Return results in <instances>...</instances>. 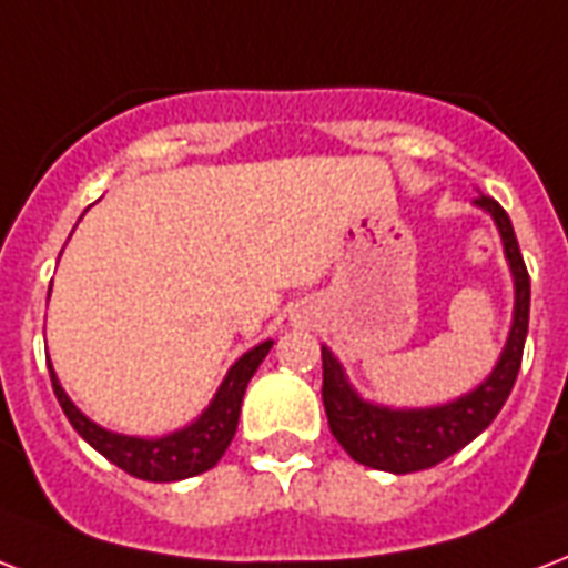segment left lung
<instances>
[{
  "instance_id": "1",
  "label": "left lung",
  "mask_w": 568,
  "mask_h": 568,
  "mask_svg": "<svg viewBox=\"0 0 568 568\" xmlns=\"http://www.w3.org/2000/svg\"><path fill=\"white\" fill-rule=\"evenodd\" d=\"M474 205L483 207L495 220L506 265L513 274V324L506 333L500 357L486 378L456 399L428 405V408H393V405L363 399L345 375L339 357L327 345H322V399L327 423H331L333 438L361 465L387 470V474H414V470L435 467L467 447L476 435H483L513 393V384L521 369V354H525L527 322H530V276L515 241L513 220L506 216L504 207L483 193L474 199Z\"/></svg>"
}]
</instances>
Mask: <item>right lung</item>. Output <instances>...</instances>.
Masks as SVG:
<instances>
[{"label":"right lung","instance_id":"obj_1","mask_svg":"<svg viewBox=\"0 0 568 568\" xmlns=\"http://www.w3.org/2000/svg\"><path fill=\"white\" fill-rule=\"evenodd\" d=\"M50 301V294H47ZM274 339H265L244 352L232 366H229L226 378L220 381L214 399L207 402V408L199 414L193 423L175 428L160 438H142V435H121L112 428L98 426L94 419L82 414L73 399L64 393L62 381L55 375L53 363L50 366V381H53V393L59 405H62L64 417L71 419L85 444H92L103 458H110L112 465L128 470L136 479H149V483H179L187 476H199L211 470V467L223 458L232 438L237 432V417H241V402H244L246 384L262 366V361L271 352Z\"/></svg>","mask_w":568,"mask_h":568}]
</instances>
